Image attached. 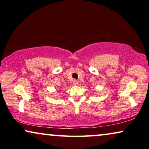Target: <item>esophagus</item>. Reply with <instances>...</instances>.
Listing matches in <instances>:
<instances>
[{"label": "esophagus", "mask_w": 149, "mask_h": 149, "mask_svg": "<svg viewBox=\"0 0 149 149\" xmlns=\"http://www.w3.org/2000/svg\"><path fill=\"white\" fill-rule=\"evenodd\" d=\"M73 84L75 85V86H76V85H78V80H74L73 81Z\"/></svg>", "instance_id": "obj_1"}]
</instances>
